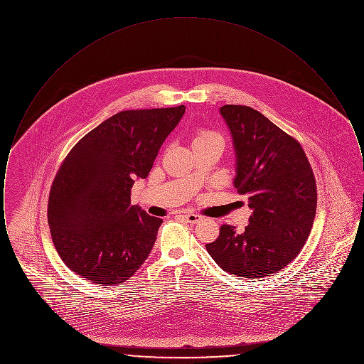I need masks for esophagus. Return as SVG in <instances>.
<instances>
[{
    "label": "esophagus",
    "mask_w": 364,
    "mask_h": 364,
    "mask_svg": "<svg viewBox=\"0 0 364 364\" xmlns=\"http://www.w3.org/2000/svg\"><path fill=\"white\" fill-rule=\"evenodd\" d=\"M184 218H186V221L188 223V224H198V223H200L202 220H203V217L202 215H199V214H186L184 215Z\"/></svg>",
    "instance_id": "esophagus-1"
}]
</instances>
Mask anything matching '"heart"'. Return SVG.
<instances>
[{"instance_id": "heart-1", "label": "heart", "mask_w": 364, "mask_h": 364, "mask_svg": "<svg viewBox=\"0 0 364 364\" xmlns=\"http://www.w3.org/2000/svg\"><path fill=\"white\" fill-rule=\"evenodd\" d=\"M211 140H215V141L223 143V138H221L218 134H215V132H213V131H208V129H205V128H199V129H196L195 134H193L192 144H195V143H202V141H211Z\"/></svg>"}]
</instances>
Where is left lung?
Returning <instances> with one entry per match:
<instances>
[{"mask_svg": "<svg viewBox=\"0 0 364 364\" xmlns=\"http://www.w3.org/2000/svg\"><path fill=\"white\" fill-rule=\"evenodd\" d=\"M221 114L237 156L235 187L252 210L242 233L220 228L206 250L226 273L262 278L284 269L299 255L311 232L316 183L301 144L258 110L225 105Z\"/></svg>", "mask_w": 364, "mask_h": 364, "instance_id": "8db88e82", "label": "left lung"}]
</instances>
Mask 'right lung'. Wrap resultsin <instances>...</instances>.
Wrapping results in <instances>:
<instances>
[{"label": "right lung", "mask_w": 364, "mask_h": 364, "mask_svg": "<svg viewBox=\"0 0 364 364\" xmlns=\"http://www.w3.org/2000/svg\"><path fill=\"white\" fill-rule=\"evenodd\" d=\"M186 106L122 110L80 139L54 176L48 223L60 258L92 284L132 277L147 259L161 218L131 205Z\"/></svg>", "instance_id": "1"}]
</instances>
